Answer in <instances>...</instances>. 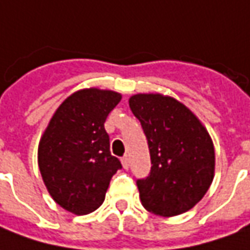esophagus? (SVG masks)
Returning a JSON list of instances; mask_svg holds the SVG:
<instances>
[{
  "instance_id": "obj_1",
  "label": "esophagus",
  "mask_w": 250,
  "mask_h": 250,
  "mask_svg": "<svg viewBox=\"0 0 250 250\" xmlns=\"http://www.w3.org/2000/svg\"><path fill=\"white\" fill-rule=\"evenodd\" d=\"M121 162H122V166H124V168L129 167V163H130V161H129L128 155H125V156L121 159Z\"/></svg>"
}]
</instances>
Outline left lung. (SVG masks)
Returning a JSON list of instances; mask_svg holds the SVG:
<instances>
[{
    "label": "left lung",
    "instance_id": "obj_1",
    "mask_svg": "<svg viewBox=\"0 0 250 250\" xmlns=\"http://www.w3.org/2000/svg\"><path fill=\"white\" fill-rule=\"evenodd\" d=\"M129 107L140 121L151 155V171L137 180L143 207L159 216L193 208L214 180L215 151L200 120L171 96L136 94Z\"/></svg>",
    "mask_w": 250,
    "mask_h": 250
}]
</instances>
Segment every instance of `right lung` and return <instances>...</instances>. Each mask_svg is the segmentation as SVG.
<instances>
[{
  "label": "right lung",
  "instance_id": "1",
  "mask_svg": "<svg viewBox=\"0 0 250 250\" xmlns=\"http://www.w3.org/2000/svg\"><path fill=\"white\" fill-rule=\"evenodd\" d=\"M121 94L85 88L63 101L43 132L38 165L50 196L75 215H87L102 206L108 184L121 162L110 154L104 129L108 113Z\"/></svg>",
  "mask_w": 250,
  "mask_h": 250
}]
</instances>
